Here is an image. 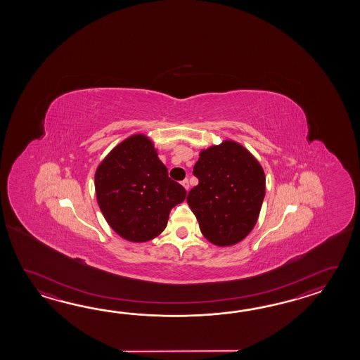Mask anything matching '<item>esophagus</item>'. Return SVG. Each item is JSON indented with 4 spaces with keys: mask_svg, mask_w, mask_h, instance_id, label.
Listing matches in <instances>:
<instances>
[{
    "mask_svg": "<svg viewBox=\"0 0 360 360\" xmlns=\"http://www.w3.org/2000/svg\"><path fill=\"white\" fill-rule=\"evenodd\" d=\"M181 184H183V186L186 191H189V180H188V179H184Z\"/></svg>",
    "mask_w": 360,
    "mask_h": 360,
    "instance_id": "obj_1",
    "label": "esophagus"
}]
</instances>
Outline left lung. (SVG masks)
<instances>
[{
  "mask_svg": "<svg viewBox=\"0 0 360 360\" xmlns=\"http://www.w3.org/2000/svg\"><path fill=\"white\" fill-rule=\"evenodd\" d=\"M199 184L188 205L202 234L220 247L236 245L250 234L265 197V174L245 146L226 140L202 150L193 169Z\"/></svg>",
  "mask_w": 360,
  "mask_h": 360,
  "instance_id": "1",
  "label": "left lung"
}]
</instances>
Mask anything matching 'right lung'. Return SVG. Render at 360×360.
Listing matches in <instances>:
<instances>
[{"instance_id":"right-lung-1","label":"right lung","mask_w":360,"mask_h":360,"mask_svg":"<svg viewBox=\"0 0 360 360\" xmlns=\"http://www.w3.org/2000/svg\"><path fill=\"white\" fill-rule=\"evenodd\" d=\"M100 210L109 226L130 242L160 236L169 211L186 191L171 180L150 139L134 135L108 154L95 172Z\"/></svg>"}]
</instances>
